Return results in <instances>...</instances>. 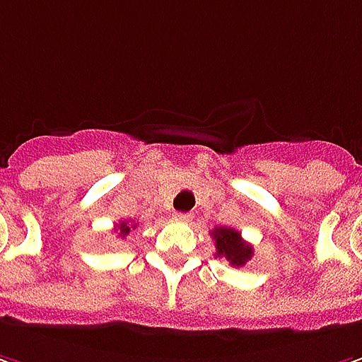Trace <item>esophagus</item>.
Segmentation results:
<instances>
[{"label": "esophagus", "mask_w": 362, "mask_h": 362, "mask_svg": "<svg viewBox=\"0 0 362 362\" xmlns=\"http://www.w3.org/2000/svg\"><path fill=\"white\" fill-rule=\"evenodd\" d=\"M174 218L182 220V222H190V220H192V214H190V212H176Z\"/></svg>", "instance_id": "1"}]
</instances>
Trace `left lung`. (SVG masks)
Masks as SVG:
<instances>
[{
  "label": "left lung",
  "instance_id": "8db88e82",
  "mask_svg": "<svg viewBox=\"0 0 362 362\" xmlns=\"http://www.w3.org/2000/svg\"><path fill=\"white\" fill-rule=\"evenodd\" d=\"M212 238L216 240V256H224L232 267H244L252 258V246L244 243L240 232L234 228H214Z\"/></svg>",
  "mask_w": 362,
  "mask_h": 362
}]
</instances>
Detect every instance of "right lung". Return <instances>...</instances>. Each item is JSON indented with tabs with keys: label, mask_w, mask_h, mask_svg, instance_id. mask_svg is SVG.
I'll use <instances>...</instances> for the list:
<instances>
[{
	"label": "right lung",
	"mask_w": 362,
	"mask_h": 362,
	"mask_svg": "<svg viewBox=\"0 0 362 362\" xmlns=\"http://www.w3.org/2000/svg\"><path fill=\"white\" fill-rule=\"evenodd\" d=\"M116 228H118V236L126 238V236L130 234L132 228H136V224H134V222H128V220H124V222H119Z\"/></svg>",
	"instance_id": "add662e5"
}]
</instances>
